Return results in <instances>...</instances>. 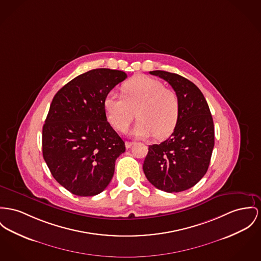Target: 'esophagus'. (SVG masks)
<instances>
[{
  "label": "esophagus",
  "mask_w": 261,
  "mask_h": 261,
  "mask_svg": "<svg viewBox=\"0 0 261 261\" xmlns=\"http://www.w3.org/2000/svg\"><path fill=\"white\" fill-rule=\"evenodd\" d=\"M133 144H134V142H132V141H125V147H126V149L130 148V147L133 146Z\"/></svg>",
  "instance_id": "34e87169"
}]
</instances>
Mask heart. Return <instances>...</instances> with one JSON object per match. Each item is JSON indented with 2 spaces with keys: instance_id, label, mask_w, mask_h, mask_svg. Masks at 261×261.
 I'll return each instance as SVG.
<instances>
[{
  "instance_id": "1",
  "label": "heart",
  "mask_w": 261,
  "mask_h": 261,
  "mask_svg": "<svg viewBox=\"0 0 261 261\" xmlns=\"http://www.w3.org/2000/svg\"><path fill=\"white\" fill-rule=\"evenodd\" d=\"M122 90L123 96L110 92L104 101L108 119L117 129L125 130L137 112L139 121L134 128L136 137L148 138L154 135L156 139H162L173 133L180 113L175 91L144 75L129 79Z\"/></svg>"
}]
</instances>
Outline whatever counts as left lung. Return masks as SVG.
<instances>
[{
	"mask_svg": "<svg viewBox=\"0 0 261 261\" xmlns=\"http://www.w3.org/2000/svg\"><path fill=\"white\" fill-rule=\"evenodd\" d=\"M165 80L179 98L180 113L171 137L148 146L143 172L157 189L185 191L206 174L215 144L214 122L208 103L188 79L167 71L149 72Z\"/></svg>",
	"mask_w": 261,
	"mask_h": 261,
	"instance_id": "8db88e82",
	"label": "left lung"
}]
</instances>
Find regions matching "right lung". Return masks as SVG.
<instances>
[{
    "instance_id": "add662e5",
    "label": "right lung",
    "mask_w": 261,
    "mask_h": 261,
    "mask_svg": "<svg viewBox=\"0 0 261 261\" xmlns=\"http://www.w3.org/2000/svg\"><path fill=\"white\" fill-rule=\"evenodd\" d=\"M120 70L83 73L54 96L42 128V155L54 179L74 195L104 191L124 142L107 121L105 98L126 78Z\"/></svg>"
}]
</instances>
